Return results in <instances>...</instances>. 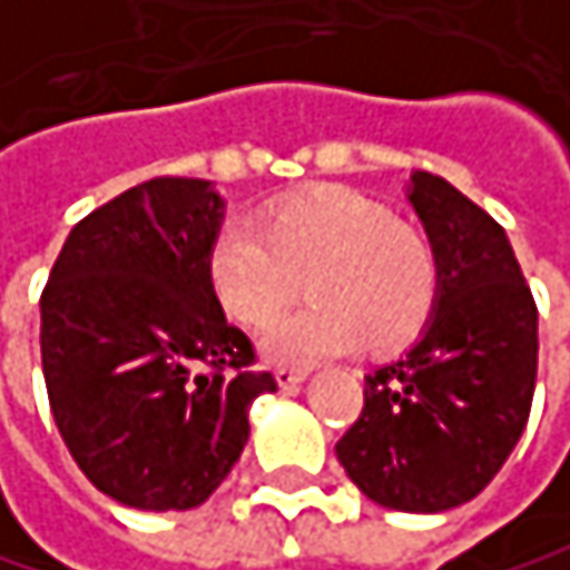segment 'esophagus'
<instances>
[{"label": "esophagus", "mask_w": 570, "mask_h": 570, "mask_svg": "<svg viewBox=\"0 0 570 570\" xmlns=\"http://www.w3.org/2000/svg\"><path fill=\"white\" fill-rule=\"evenodd\" d=\"M273 374H276V384H279L283 391H291V387H297L301 381H307V371H304V367H276Z\"/></svg>", "instance_id": "1"}]
</instances>
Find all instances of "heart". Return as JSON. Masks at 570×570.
<instances>
[{"instance_id": "heart-1", "label": "heart", "mask_w": 570, "mask_h": 570, "mask_svg": "<svg viewBox=\"0 0 570 570\" xmlns=\"http://www.w3.org/2000/svg\"><path fill=\"white\" fill-rule=\"evenodd\" d=\"M206 279L243 327H266L301 291L314 304L266 331L263 351L283 364H314L364 344L397 354L414 344L441 297V263L424 229L354 189L321 186L279 199L259 233L216 229Z\"/></svg>"}]
</instances>
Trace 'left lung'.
<instances>
[{
  "instance_id": "1",
  "label": "left lung",
  "mask_w": 570,
  "mask_h": 570,
  "mask_svg": "<svg viewBox=\"0 0 570 570\" xmlns=\"http://www.w3.org/2000/svg\"><path fill=\"white\" fill-rule=\"evenodd\" d=\"M411 203L441 263L438 314L404 361L364 377L337 461L371 501L434 514L478 498L528 424L538 304L504 226L461 189L417 173Z\"/></svg>"
}]
</instances>
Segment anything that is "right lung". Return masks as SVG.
Instances as JSON below:
<instances>
[{
	"label": "right lung",
	"mask_w": 570,
	"mask_h": 570,
	"mask_svg": "<svg viewBox=\"0 0 570 570\" xmlns=\"http://www.w3.org/2000/svg\"><path fill=\"white\" fill-rule=\"evenodd\" d=\"M219 196L156 176L82 216L39 297L49 407L79 471L139 511L203 504L276 391L206 279Z\"/></svg>",
	"instance_id": "add662e5"
}]
</instances>
